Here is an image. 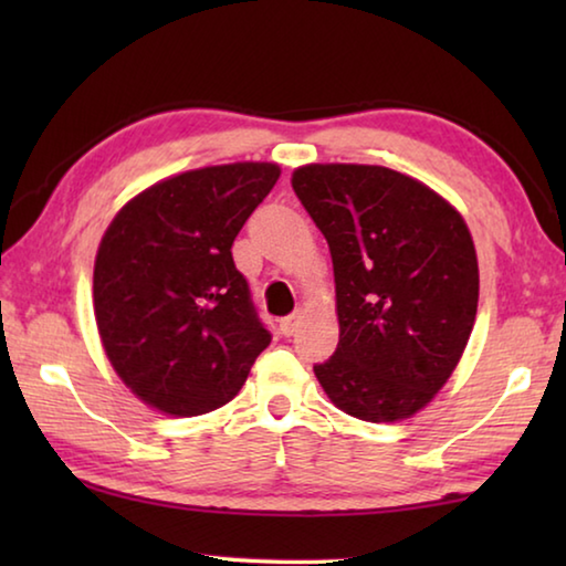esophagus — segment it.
<instances>
[{
	"instance_id": "1",
	"label": "esophagus",
	"mask_w": 566,
	"mask_h": 566,
	"mask_svg": "<svg viewBox=\"0 0 566 566\" xmlns=\"http://www.w3.org/2000/svg\"><path fill=\"white\" fill-rule=\"evenodd\" d=\"M300 322H302V312L286 314V317L280 319V334H284V337H292L296 327H300Z\"/></svg>"
}]
</instances>
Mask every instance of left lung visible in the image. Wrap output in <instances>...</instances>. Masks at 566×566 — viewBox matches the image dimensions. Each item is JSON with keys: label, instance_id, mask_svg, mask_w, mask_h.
Listing matches in <instances>:
<instances>
[{"label": "left lung", "instance_id": "left-lung-1", "mask_svg": "<svg viewBox=\"0 0 566 566\" xmlns=\"http://www.w3.org/2000/svg\"><path fill=\"white\" fill-rule=\"evenodd\" d=\"M292 187L332 252L339 344L314 364L332 405L399 421L452 377L474 327L479 270L462 214L375 165H306Z\"/></svg>", "mask_w": 566, "mask_h": 566}]
</instances>
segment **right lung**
Wrapping results in <instances>:
<instances>
[{
    "instance_id": "add662e5",
    "label": "right lung",
    "mask_w": 566,
    "mask_h": 566,
    "mask_svg": "<svg viewBox=\"0 0 566 566\" xmlns=\"http://www.w3.org/2000/svg\"><path fill=\"white\" fill-rule=\"evenodd\" d=\"M280 179L270 161L191 169L114 217L94 262V317L112 367L171 417L237 397L270 347L232 244Z\"/></svg>"
}]
</instances>
